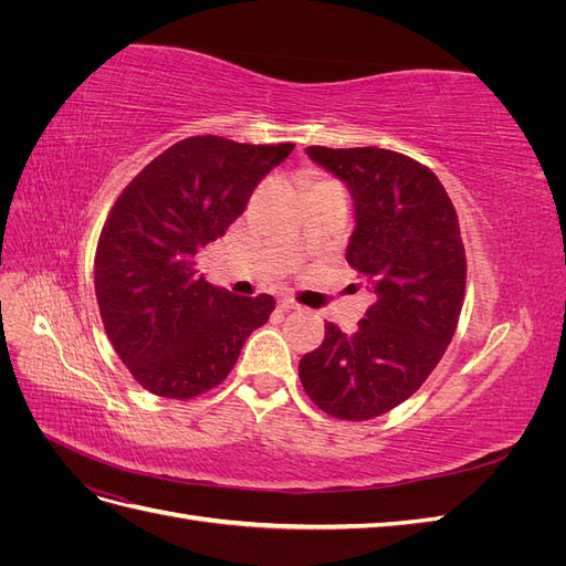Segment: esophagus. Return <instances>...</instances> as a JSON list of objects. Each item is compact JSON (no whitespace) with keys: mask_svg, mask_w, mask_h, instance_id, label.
Masks as SVG:
<instances>
[{"mask_svg":"<svg viewBox=\"0 0 566 566\" xmlns=\"http://www.w3.org/2000/svg\"><path fill=\"white\" fill-rule=\"evenodd\" d=\"M279 310L281 312H293V310H300V304L295 300H290V297H281L279 300Z\"/></svg>","mask_w":566,"mask_h":566,"instance_id":"1","label":"esophagus"}]
</instances>
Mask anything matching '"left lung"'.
<instances>
[{"instance_id":"1","label":"left lung","mask_w":566,"mask_h":566,"mask_svg":"<svg viewBox=\"0 0 566 566\" xmlns=\"http://www.w3.org/2000/svg\"><path fill=\"white\" fill-rule=\"evenodd\" d=\"M306 156L349 188L347 262L375 297L352 335L325 323L300 380L328 416L373 420L416 394L451 345L468 279L458 214L432 169L403 153L310 146Z\"/></svg>"}]
</instances>
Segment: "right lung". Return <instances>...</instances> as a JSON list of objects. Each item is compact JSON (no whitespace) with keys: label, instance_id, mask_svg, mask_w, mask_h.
Segmentation results:
<instances>
[{"label":"right lung","instance_id":"1","mask_svg":"<svg viewBox=\"0 0 566 566\" xmlns=\"http://www.w3.org/2000/svg\"><path fill=\"white\" fill-rule=\"evenodd\" d=\"M293 144L254 146L188 136L136 175L98 235L101 321L132 378L156 397L193 399L217 387L245 339L276 310L198 276V252L227 233Z\"/></svg>","mask_w":566,"mask_h":566}]
</instances>
